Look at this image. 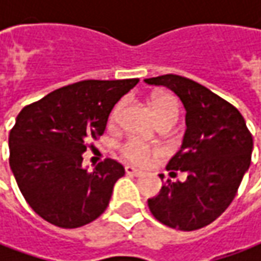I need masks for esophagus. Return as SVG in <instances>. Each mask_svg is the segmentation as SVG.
Returning <instances> with one entry per match:
<instances>
[{
	"mask_svg": "<svg viewBox=\"0 0 261 261\" xmlns=\"http://www.w3.org/2000/svg\"><path fill=\"white\" fill-rule=\"evenodd\" d=\"M125 171L127 175H135V177L142 175V171H141V170H138V168H135V167H132V166H126Z\"/></svg>",
	"mask_w": 261,
	"mask_h": 261,
	"instance_id": "34e87169",
	"label": "esophagus"
}]
</instances>
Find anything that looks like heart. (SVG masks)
<instances>
[{
    "instance_id": "heart-1",
    "label": "heart",
    "mask_w": 261,
    "mask_h": 261,
    "mask_svg": "<svg viewBox=\"0 0 261 261\" xmlns=\"http://www.w3.org/2000/svg\"><path fill=\"white\" fill-rule=\"evenodd\" d=\"M152 106L155 110L156 120L158 123H171L174 125L177 117H178V101L174 95L171 94H156L152 98ZM125 107V100L119 101L115 106V109L112 110L109 122L110 125H115L119 120V116L122 113ZM161 151L158 148L148 145L145 142H142L141 139L132 138L129 141H126L122 145V154L126 160L135 163V164H146L149 161V158L152 155H158Z\"/></svg>"
}]
</instances>
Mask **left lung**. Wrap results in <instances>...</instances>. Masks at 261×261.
<instances>
[{"instance_id":"obj_1","label":"left lung","mask_w":261,"mask_h":261,"mask_svg":"<svg viewBox=\"0 0 261 261\" xmlns=\"http://www.w3.org/2000/svg\"><path fill=\"white\" fill-rule=\"evenodd\" d=\"M145 83L177 94L186 109L187 126L183 144L167 164L170 174L183 171L187 178L167 180L160 193L148 199L149 211L170 228H203L222 215L236 197L251 163L253 136L234 106L193 80L167 74L146 78Z\"/></svg>"}]
</instances>
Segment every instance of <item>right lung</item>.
<instances>
[{
	"label": "right lung",
	"mask_w": 261,
	"mask_h": 261,
	"mask_svg": "<svg viewBox=\"0 0 261 261\" xmlns=\"http://www.w3.org/2000/svg\"><path fill=\"white\" fill-rule=\"evenodd\" d=\"M138 83L80 81L18 113L8 136L10 167L25 202L45 221L78 228L105 212L125 168L107 158L88 170L83 154L90 139L105 134L112 109Z\"/></svg>",
	"instance_id": "add662e5"
}]
</instances>
